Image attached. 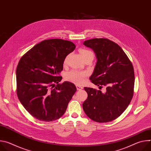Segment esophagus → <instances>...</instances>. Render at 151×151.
<instances>
[{"instance_id": "esophagus-1", "label": "esophagus", "mask_w": 151, "mask_h": 151, "mask_svg": "<svg viewBox=\"0 0 151 151\" xmlns=\"http://www.w3.org/2000/svg\"><path fill=\"white\" fill-rule=\"evenodd\" d=\"M76 88L78 90H81L83 89V87H81V86H79V85H76Z\"/></svg>"}]
</instances>
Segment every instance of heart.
Listing matches in <instances>:
<instances>
[{
    "label": "heart",
    "instance_id": "1",
    "mask_svg": "<svg viewBox=\"0 0 151 151\" xmlns=\"http://www.w3.org/2000/svg\"><path fill=\"white\" fill-rule=\"evenodd\" d=\"M80 52L83 58L90 55H93V53L91 51L88 50L82 49L80 51ZM68 58V57H67L65 58V60H64V64H66L67 63ZM86 75H87V74H86L85 72H81L76 70H72L66 73L64 78H65L66 80L68 81H70L77 85H81L83 83L84 81V78L86 76Z\"/></svg>",
    "mask_w": 151,
    "mask_h": 151
}]
</instances>
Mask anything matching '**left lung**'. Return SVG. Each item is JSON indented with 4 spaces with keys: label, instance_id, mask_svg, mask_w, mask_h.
<instances>
[{
    "label": "left lung",
    "instance_id": "8db88e82",
    "mask_svg": "<svg viewBox=\"0 0 151 151\" xmlns=\"http://www.w3.org/2000/svg\"><path fill=\"white\" fill-rule=\"evenodd\" d=\"M97 58L91 82L106 87L105 93L85 87L87 99L83 109L90 119L98 122L112 121L119 116L130 103L133 96L134 73L132 63L122 49L107 39L94 38L83 42Z\"/></svg>",
    "mask_w": 151,
    "mask_h": 151
}]
</instances>
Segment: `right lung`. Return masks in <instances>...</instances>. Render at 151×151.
<instances>
[{"mask_svg":"<svg viewBox=\"0 0 151 151\" xmlns=\"http://www.w3.org/2000/svg\"><path fill=\"white\" fill-rule=\"evenodd\" d=\"M75 48L69 40H45L21 58L16 70L17 96L37 119L52 121L65 113L76 87L68 81L58 83L59 75L66 56Z\"/></svg>","mask_w":151,"mask_h":151,"instance_id":"right-lung-1","label":"right lung"}]
</instances>
